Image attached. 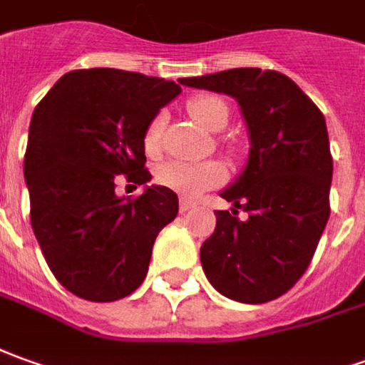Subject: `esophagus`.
<instances>
[{"mask_svg": "<svg viewBox=\"0 0 365 365\" xmlns=\"http://www.w3.org/2000/svg\"><path fill=\"white\" fill-rule=\"evenodd\" d=\"M180 212H187V210H190V208H192V202H190V200H187V198H182V200H180Z\"/></svg>", "mask_w": 365, "mask_h": 365, "instance_id": "esophagus-1", "label": "esophagus"}]
</instances>
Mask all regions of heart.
<instances>
[{
  "label": "heart",
  "instance_id": "1",
  "mask_svg": "<svg viewBox=\"0 0 365 365\" xmlns=\"http://www.w3.org/2000/svg\"><path fill=\"white\" fill-rule=\"evenodd\" d=\"M188 113L205 127V129L218 133L228 125V107L220 97L215 95H200L188 103ZM165 127V117L157 115L150 120L149 129L145 133V147L149 153H157L160 147V135ZM157 178L160 185L175 190L182 197L192 198L200 195L207 188L218 187L225 182L226 170L216 160L205 163H185V160H168L157 170Z\"/></svg>",
  "mask_w": 365,
  "mask_h": 365
}]
</instances>
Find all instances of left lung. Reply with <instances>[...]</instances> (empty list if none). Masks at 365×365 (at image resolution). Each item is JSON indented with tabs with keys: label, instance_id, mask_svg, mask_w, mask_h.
<instances>
[{
	"label": "left lung",
	"instance_id": "1",
	"mask_svg": "<svg viewBox=\"0 0 365 365\" xmlns=\"http://www.w3.org/2000/svg\"><path fill=\"white\" fill-rule=\"evenodd\" d=\"M180 85L230 95L245 117L250 150L242 173L220 192L200 262L218 292L264 304L288 292L312 260L330 216L331 155L326 119L296 83L278 71L240 67ZM236 207L249 212L235 216Z\"/></svg>",
	"mask_w": 365,
	"mask_h": 365
}]
</instances>
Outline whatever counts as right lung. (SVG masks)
Wrapping results in <instances>:
<instances>
[{
	"instance_id": "right-lung-1",
	"label": "right lung",
	"mask_w": 365,
	"mask_h": 365,
	"mask_svg": "<svg viewBox=\"0 0 365 365\" xmlns=\"http://www.w3.org/2000/svg\"><path fill=\"white\" fill-rule=\"evenodd\" d=\"M178 95L175 81L95 67L65 73L35 107L24 163L31 226L53 276L83 300L135 292L155 238L177 218V195L147 185L145 133ZM117 174L145 192L117 197Z\"/></svg>"
}]
</instances>
